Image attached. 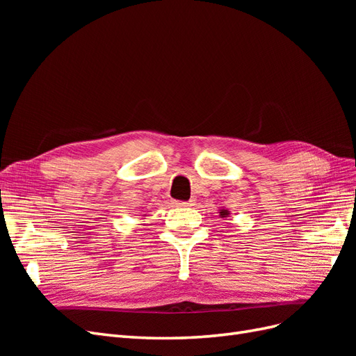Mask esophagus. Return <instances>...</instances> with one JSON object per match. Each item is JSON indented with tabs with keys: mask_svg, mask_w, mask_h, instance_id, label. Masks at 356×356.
<instances>
[{
	"mask_svg": "<svg viewBox=\"0 0 356 356\" xmlns=\"http://www.w3.org/2000/svg\"><path fill=\"white\" fill-rule=\"evenodd\" d=\"M172 204H174V207L186 208V207H193V200H190V202H179V200H174V202H172Z\"/></svg>",
	"mask_w": 356,
	"mask_h": 356,
	"instance_id": "obj_1",
	"label": "esophagus"
}]
</instances>
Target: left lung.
<instances>
[{
  "label": "left lung",
  "mask_w": 356,
  "mask_h": 356,
  "mask_svg": "<svg viewBox=\"0 0 356 356\" xmlns=\"http://www.w3.org/2000/svg\"><path fill=\"white\" fill-rule=\"evenodd\" d=\"M230 215V211L229 209H220V217L221 218H227Z\"/></svg>",
  "instance_id": "left-lung-1"
}]
</instances>
